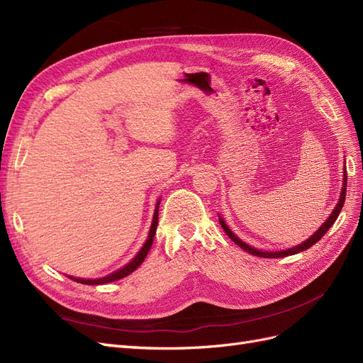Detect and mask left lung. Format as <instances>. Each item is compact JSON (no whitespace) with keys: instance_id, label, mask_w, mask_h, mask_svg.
Listing matches in <instances>:
<instances>
[{"instance_id":"1","label":"left lung","mask_w":363,"mask_h":363,"mask_svg":"<svg viewBox=\"0 0 363 363\" xmlns=\"http://www.w3.org/2000/svg\"><path fill=\"white\" fill-rule=\"evenodd\" d=\"M344 172H345V174H344V186H342V192H340V199H339V203H337V204H336V207H335V211L332 212V215H330V216H328L327 221L320 227V230H318V232H316L315 235H312L309 239L304 240L303 244L296 245V247H294V248L284 250V251H260V250H256V248H252V247L247 245L245 242H242V240H240L238 236H235L232 230H230V228L227 227V224L223 221L221 218H219V223H221V227L224 228L225 235H227L230 239H232L233 242H235L238 247H240L242 250H245L247 252H250V255H252V256L265 257V259H277V257H286V256L296 255V252H301V251H304V250H307V248H311L312 245H315V244L318 242V240H320V239H321V238L328 232V228H330V227L333 225V223H335L336 219H337L339 212L342 211L344 201H345V194H347V171H344Z\"/></svg>"}]
</instances>
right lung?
I'll list each match as a JSON object with an SVG mask.
<instances>
[{
    "label": "right lung",
    "instance_id": "1",
    "mask_svg": "<svg viewBox=\"0 0 363 363\" xmlns=\"http://www.w3.org/2000/svg\"><path fill=\"white\" fill-rule=\"evenodd\" d=\"M159 203L160 201H157V206H156L155 218H152V224H151V228H150V235H148L147 242L144 244V247L140 248V251L138 252V256L133 260H131L130 263H127L124 268H121V269H118V271H115L112 274H108L107 277H103V279H96V280H84V279H75V277H69V279H72L77 283H83V284H104V283H111V281H116L119 279H124V277L128 276V274L133 272L140 265V263L144 262V259L148 255V251L151 250L152 240H155L156 228H157V219H159Z\"/></svg>",
    "mask_w": 363,
    "mask_h": 363
}]
</instances>
